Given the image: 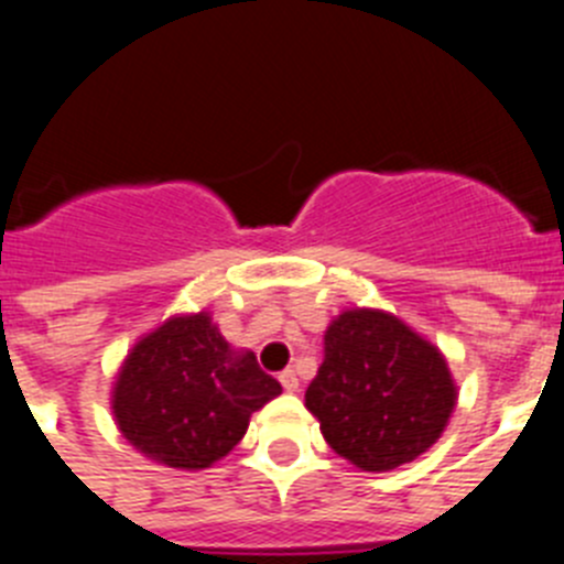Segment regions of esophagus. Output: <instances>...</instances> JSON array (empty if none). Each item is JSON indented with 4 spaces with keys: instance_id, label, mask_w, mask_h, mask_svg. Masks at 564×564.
Segmentation results:
<instances>
[{
    "instance_id": "1",
    "label": "esophagus",
    "mask_w": 564,
    "mask_h": 564,
    "mask_svg": "<svg viewBox=\"0 0 564 564\" xmlns=\"http://www.w3.org/2000/svg\"><path fill=\"white\" fill-rule=\"evenodd\" d=\"M278 381H281V387L286 389V392H297L300 389V381H297V376H294V370L281 372V378H278Z\"/></svg>"
}]
</instances>
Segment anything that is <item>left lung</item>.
Returning a JSON list of instances; mask_svg holds the SVG:
<instances>
[{
  "mask_svg": "<svg viewBox=\"0 0 564 564\" xmlns=\"http://www.w3.org/2000/svg\"><path fill=\"white\" fill-rule=\"evenodd\" d=\"M456 398L440 347L394 314L347 308L325 330V359L306 389V409L341 459L387 473L440 440Z\"/></svg>",
  "mask_w": 564,
  "mask_h": 564,
  "instance_id": "left-lung-1",
  "label": "left lung"
}]
</instances>
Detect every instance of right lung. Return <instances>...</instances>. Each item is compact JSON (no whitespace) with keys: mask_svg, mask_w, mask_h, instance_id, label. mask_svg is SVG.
<instances>
[{"mask_svg":"<svg viewBox=\"0 0 564 564\" xmlns=\"http://www.w3.org/2000/svg\"><path fill=\"white\" fill-rule=\"evenodd\" d=\"M281 394L252 350H234L208 312L175 314L141 336L116 372V429L139 454L205 470L239 445L252 412Z\"/></svg>","mask_w":564,"mask_h":564,"instance_id":"add662e5","label":"right lung"}]
</instances>
